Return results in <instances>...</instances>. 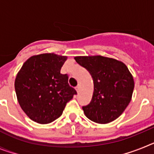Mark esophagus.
Returning a JSON list of instances; mask_svg holds the SVG:
<instances>
[{"label":"esophagus","instance_id":"obj_1","mask_svg":"<svg viewBox=\"0 0 154 154\" xmlns=\"http://www.w3.org/2000/svg\"><path fill=\"white\" fill-rule=\"evenodd\" d=\"M75 89H76V91H77V92H79V89H80V85H77V86L75 87Z\"/></svg>","mask_w":154,"mask_h":154}]
</instances>
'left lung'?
<instances>
[{
  "mask_svg": "<svg viewBox=\"0 0 154 154\" xmlns=\"http://www.w3.org/2000/svg\"><path fill=\"white\" fill-rule=\"evenodd\" d=\"M75 60L89 71L94 82L90 103L82 106L85 115L97 123L117 119L131 101L134 81L122 62L100 56H78Z\"/></svg>",
  "mask_w": 154,
  "mask_h": 154,
  "instance_id": "1",
  "label": "left lung"
}]
</instances>
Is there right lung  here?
Here are the masks:
<instances>
[{"mask_svg": "<svg viewBox=\"0 0 154 154\" xmlns=\"http://www.w3.org/2000/svg\"><path fill=\"white\" fill-rule=\"evenodd\" d=\"M66 56L54 53L28 58L15 79L14 88L21 109L28 117L41 124L62 116L66 103L76 95L67 74H61Z\"/></svg>", "mask_w": 154, "mask_h": 154, "instance_id": "add662e5", "label": "right lung"}]
</instances>
